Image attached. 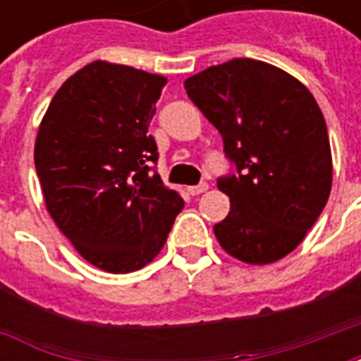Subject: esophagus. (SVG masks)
<instances>
[{
    "instance_id": "esophagus-1",
    "label": "esophagus",
    "mask_w": 361,
    "mask_h": 361,
    "mask_svg": "<svg viewBox=\"0 0 361 361\" xmlns=\"http://www.w3.org/2000/svg\"><path fill=\"white\" fill-rule=\"evenodd\" d=\"M207 189H209V183L201 181L199 185H191V188H188V193L189 195H201V193H204Z\"/></svg>"
}]
</instances>
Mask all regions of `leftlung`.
I'll list each match as a JSON object with an SVG mask.
<instances>
[{"label":"left lung","instance_id":"8db88e82","mask_svg":"<svg viewBox=\"0 0 361 361\" xmlns=\"http://www.w3.org/2000/svg\"><path fill=\"white\" fill-rule=\"evenodd\" d=\"M191 102L219 129L234 172L219 178L230 212L214 235L250 265L294 251L323 212L333 183L325 118L302 82L238 58L189 77Z\"/></svg>","mask_w":361,"mask_h":361}]
</instances>
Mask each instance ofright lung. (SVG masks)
I'll return each mask as SVG.
<instances>
[{
	"label": "right lung",
	"instance_id": "add662e5",
	"mask_svg": "<svg viewBox=\"0 0 361 361\" xmlns=\"http://www.w3.org/2000/svg\"><path fill=\"white\" fill-rule=\"evenodd\" d=\"M164 85L160 75L92 61L61 85L38 129L35 166L48 212L106 272L150 263L183 209L154 170L149 135Z\"/></svg>",
	"mask_w": 361,
	"mask_h": 361
}]
</instances>
